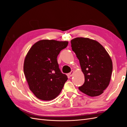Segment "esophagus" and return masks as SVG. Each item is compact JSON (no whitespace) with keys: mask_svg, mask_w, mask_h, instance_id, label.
I'll list each match as a JSON object with an SVG mask.
<instances>
[{"mask_svg":"<svg viewBox=\"0 0 127 127\" xmlns=\"http://www.w3.org/2000/svg\"><path fill=\"white\" fill-rule=\"evenodd\" d=\"M74 70H72L69 73L68 75H69V76L71 77V76H73V75H74Z\"/></svg>","mask_w":127,"mask_h":127,"instance_id":"esophagus-1","label":"esophagus"}]
</instances>
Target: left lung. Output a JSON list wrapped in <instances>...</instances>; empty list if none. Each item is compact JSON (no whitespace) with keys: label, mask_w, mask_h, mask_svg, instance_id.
Returning <instances> with one entry per match:
<instances>
[{"label":"left lung","mask_w":127,"mask_h":127,"mask_svg":"<svg viewBox=\"0 0 127 127\" xmlns=\"http://www.w3.org/2000/svg\"><path fill=\"white\" fill-rule=\"evenodd\" d=\"M71 44L85 76L79 91L91 97L100 95L109 86L112 72L109 53L99 42L89 38L76 37Z\"/></svg>","instance_id":"1"}]
</instances>
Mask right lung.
Returning <instances> with one entry per match:
<instances>
[{"label":"right lung","mask_w":127,"mask_h":127,"mask_svg":"<svg viewBox=\"0 0 127 127\" xmlns=\"http://www.w3.org/2000/svg\"><path fill=\"white\" fill-rule=\"evenodd\" d=\"M68 42L42 40L34 43L25 57L24 72L30 90L43 101L55 99L59 95L67 79L61 72L57 57Z\"/></svg>","instance_id":"obj_1"}]
</instances>
